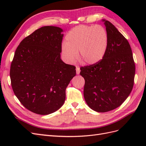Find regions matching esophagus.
Listing matches in <instances>:
<instances>
[{"instance_id": "34e87169", "label": "esophagus", "mask_w": 146, "mask_h": 146, "mask_svg": "<svg viewBox=\"0 0 146 146\" xmlns=\"http://www.w3.org/2000/svg\"><path fill=\"white\" fill-rule=\"evenodd\" d=\"M76 72H77V74H79L80 72V68L78 67H76Z\"/></svg>"}]
</instances>
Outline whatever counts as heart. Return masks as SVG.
Listing matches in <instances>:
<instances>
[{
  "instance_id": "heart-1",
  "label": "heart",
  "mask_w": 146,
  "mask_h": 146,
  "mask_svg": "<svg viewBox=\"0 0 146 146\" xmlns=\"http://www.w3.org/2000/svg\"><path fill=\"white\" fill-rule=\"evenodd\" d=\"M108 35L100 25H81L75 27L67 33L61 47L64 60L74 63L78 58L87 64H95L102 60L107 51Z\"/></svg>"
}]
</instances>
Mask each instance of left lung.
Returning <instances> with one entry per match:
<instances>
[{"label": "left lung", "instance_id": "obj_1", "mask_svg": "<svg viewBox=\"0 0 146 146\" xmlns=\"http://www.w3.org/2000/svg\"><path fill=\"white\" fill-rule=\"evenodd\" d=\"M108 35V49L99 63L80 68L85 80L84 98L100 113L119 107L133 89L135 64L130 44L110 22L103 19Z\"/></svg>", "mask_w": 146, "mask_h": 146}]
</instances>
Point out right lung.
<instances>
[{
  "label": "right lung",
  "mask_w": 146,
  "mask_h": 146,
  "mask_svg": "<svg viewBox=\"0 0 146 146\" xmlns=\"http://www.w3.org/2000/svg\"><path fill=\"white\" fill-rule=\"evenodd\" d=\"M63 30L44 26L22 41L10 67L13 90L30 111L46 115L60 109L76 67L61 60Z\"/></svg>",
  "instance_id": "1"
}]
</instances>
